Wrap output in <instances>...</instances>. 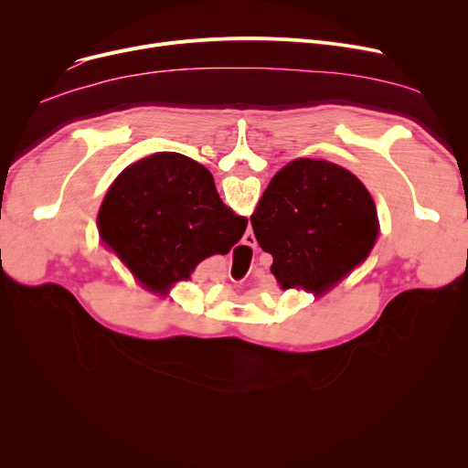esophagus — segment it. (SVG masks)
<instances>
[{
	"instance_id": "esophagus-1",
	"label": "esophagus",
	"mask_w": 468,
	"mask_h": 468,
	"mask_svg": "<svg viewBox=\"0 0 468 468\" xmlns=\"http://www.w3.org/2000/svg\"><path fill=\"white\" fill-rule=\"evenodd\" d=\"M244 239H247V244H250V247H256V239H254V235H247V237H244Z\"/></svg>"
}]
</instances>
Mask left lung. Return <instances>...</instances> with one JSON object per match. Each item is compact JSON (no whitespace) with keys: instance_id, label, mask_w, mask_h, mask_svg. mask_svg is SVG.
<instances>
[{"instance_id":"8db88e82","label":"left lung","mask_w":468,"mask_h":468,"mask_svg":"<svg viewBox=\"0 0 468 468\" xmlns=\"http://www.w3.org/2000/svg\"><path fill=\"white\" fill-rule=\"evenodd\" d=\"M282 288L321 293L366 260L378 212L362 182L328 161L298 159L269 182L250 218Z\"/></svg>"}]
</instances>
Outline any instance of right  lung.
I'll return each mask as SVG.
<instances>
[{
	"label": "right lung",
	"mask_w": 468,
	"mask_h": 468,
	"mask_svg": "<svg viewBox=\"0 0 468 468\" xmlns=\"http://www.w3.org/2000/svg\"><path fill=\"white\" fill-rule=\"evenodd\" d=\"M106 240L145 286L165 290L212 254H228L249 219L221 203L210 172L155 154L117 176L101 210Z\"/></svg>",
	"instance_id": "1"
}]
</instances>
